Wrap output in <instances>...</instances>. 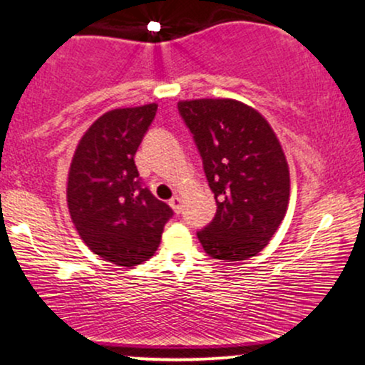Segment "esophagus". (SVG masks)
<instances>
[{
	"label": "esophagus",
	"instance_id": "1",
	"mask_svg": "<svg viewBox=\"0 0 365 365\" xmlns=\"http://www.w3.org/2000/svg\"><path fill=\"white\" fill-rule=\"evenodd\" d=\"M168 204L171 205V209L175 210V212H180V210H182V199H180L178 195H175V197H171V200L168 202Z\"/></svg>",
	"mask_w": 365,
	"mask_h": 365
}]
</instances>
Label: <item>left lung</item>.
Returning a JSON list of instances; mask_svg holds the SVG:
<instances>
[{"instance_id": "left-lung-1", "label": "left lung", "mask_w": 365, "mask_h": 365, "mask_svg": "<svg viewBox=\"0 0 365 365\" xmlns=\"http://www.w3.org/2000/svg\"><path fill=\"white\" fill-rule=\"evenodd\" d=\"M216 199V216L197 231L209 257L241 262L267 247L289 204V168L269 122L230 98L178 102Z\"/></svg>"}]
</instances>
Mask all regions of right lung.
Masks as SVG:
<instances>
[{
	"label": "right lung",
	"mask_w": 365,
	"mask_h": 365,
	"mask_svg": "<svg viewBox=\"0 0 365 365\" xmlns=\"http://www.w3.org/2000/svg\"><path fill=\"white\" fill-rule=\"evenodd\" d=\"M156 110L158 105L149 103L103 113L81 138L69 168L74 226L91 252L120 267L151 258L173 216L144 185L134 163Z\"/></svg>",
	"instance_id": "add662e5"
}]
</instances>
